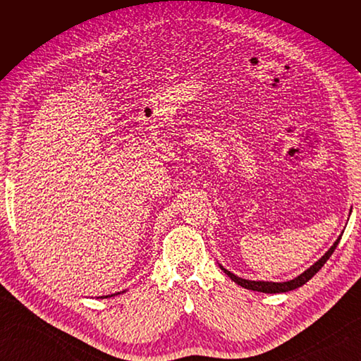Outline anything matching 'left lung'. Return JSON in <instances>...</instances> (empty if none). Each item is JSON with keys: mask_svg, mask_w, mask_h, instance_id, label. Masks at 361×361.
I'll return each mask as SVG.
<instances>
[{"mask_svg": "<svg viewBox=\"0 0 361 361\" xmlns=\"http://www.w3.org/2000/svg\"><path fill=\"white\" fill-rule=\"evenodd\" d=\"M349 214H351V211H349ZM342 235H343V232H342L341 235H338V238L336 239V243L330 247V250L326 251V253H325L318 262H314V264H313L310 268L305 269V271L302 272V274H300L298 277H295V279L288 280V281H280V283H279V281H262V280L255 281V280H245V279H243V277L235 276L233 272H231L228 269L223 268V265H220V268H221V269L226 272V274H227L228 277H231L235 283H238L239 286H243V288H245V289L256 290V292H264V293H283V292H289V290L298 289V288H301L302 285H305V283H307V281L316 274V272H318V271L324 267L325 262L331 257L333 251L336 250L338 241H341Z\"/></svg>", "mask_w": 361, "mask_h": 361, "instance_id": "1", "label": "left lung"}]
</instances>
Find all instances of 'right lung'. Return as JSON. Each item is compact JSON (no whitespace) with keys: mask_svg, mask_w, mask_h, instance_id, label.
<instances>
[{"mask_svg":"<svg viewBox=\"0 0 361 361\" xmlns=\"http://www.w3.org/2000/svg\"><path fill=\"white\" fill-rule=\"evenodd\" d=\"M123 292H126V290H122V292H117V293H113V295H105V297H101V298H111V297H114V295H120V293H123Z\"/></svg>","mask_w":361,"mask_h":361,"instance_id":"obj_1","label":"right lung"}]
</instances>
